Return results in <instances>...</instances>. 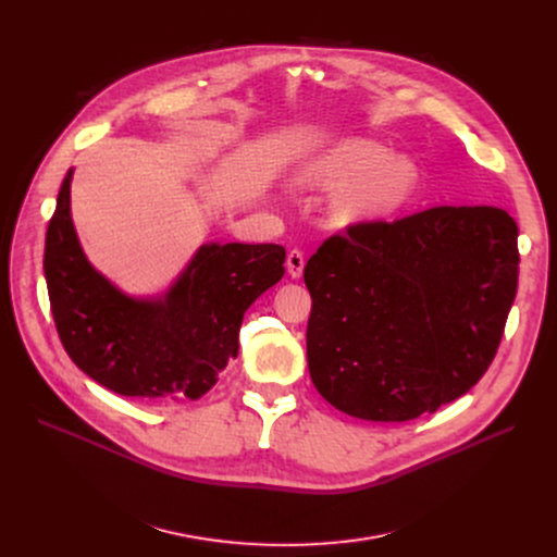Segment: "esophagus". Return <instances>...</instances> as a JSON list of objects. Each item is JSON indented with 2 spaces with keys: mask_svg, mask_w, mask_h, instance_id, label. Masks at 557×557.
Instances as JSON below:
<instances>
[{
  "mask_svg": "<svg viewBox=\"0 0 557 557\" xmlns=\"http://www.w3.org/2000/svg\"><path fill=\"white\" fill-rule=\"evenodd\" d=\"M304 264H306V262H304V253H301V251L295 249V251H290V253L286 256V269H288V275H290V277H295V280L301 277Z\"/></svg>",
  "mask_w": 557,
  "mask_h": 557,
  "instance_id": "34e87169",
  "label": "esophagus"
}]
</instances>
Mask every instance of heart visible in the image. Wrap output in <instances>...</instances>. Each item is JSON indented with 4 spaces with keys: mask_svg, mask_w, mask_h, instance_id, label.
Returning <instances> with one entry per match:
<instances>
[{
    "mask_svg": "<svg viewBox=\"0 0 557 557\" xmlns=\"http://www.w3.org/2000/svg\"><path fill=\"white\" fill-rule=\"evenodd\" d=\"M295 181L306 189H337L331 218L352 228L383 222L408 207L421 187V170L410 156L394 153L379 140L350 136L308 156Z\"/></svg>",
    "mask_w": 557,
    "mask_h": 557,
    "instance_id": "obj_1",
    "label": "heart"
}]
</instances>
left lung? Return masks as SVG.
<instances>
[{
    "instance_id": "obj_1",
    "label": "left lung",
    "mask_w": 557,
    "mask_h": 557,
    "mask_svg": "<svg viewBox=\"0 0 557 557\" xmlns=\"http://www.w3.org/2000/svg\"><path fill=\"white\" fill-rule=\"evenodd\" d=\"M518 264L516 220L496 207H434L329 237L304 269L317 392L383 423L458 399L496 357Z\"/></svg>"
}]
</instances>
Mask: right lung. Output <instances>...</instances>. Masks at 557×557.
Wrapping results in <instances>:
<instances>
[{
	"mask_svg": "<svg viewBox=\"0 0 557 557\" xmlns=\"http://www.w3.org/2000/svg\"><path fill=\"white\" fill-rule=\"evenodd\" d=\"M70 170L46 231L44 273L59 339L103 387L196 401L237 357L247 308L284 275L280 245H202L161 297L119 290L86 258L70 215Z\"/></svg>",
	"mask_w": 557,
	"mask_h": 557,
	"instance_id": "right-lung-1",
	"label": "right lung"
}]
</instances>
